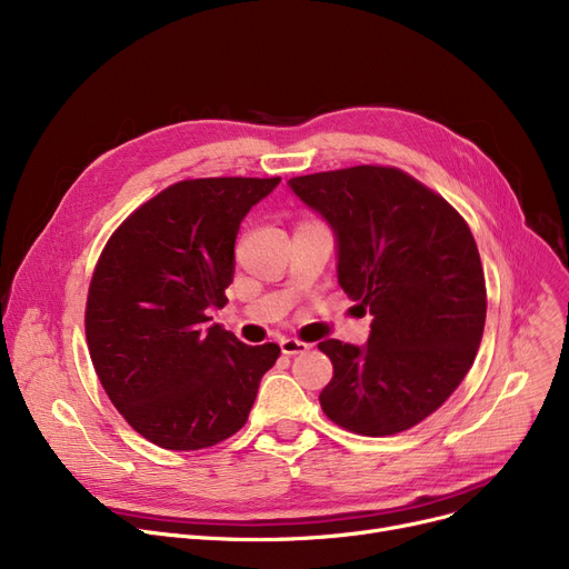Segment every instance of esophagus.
Segmentation results:
<instances>
[{
	"mask_svg": "<svg viewBox=\"0 0 569 569\" xmlns=\"http://www.w3.org/2000/svg\"><path fill=\"white\" fill-rule=\"evenodd\" d=\"M279 346H281L283 355H302V352H307L311 348V343L300 341V339H281Z\"/></svg>",
	"mask_w": 569,
	"mask_h": 569,
	"instance_id": "obj_1",
	"label": "esophagus"
}]
</instances>
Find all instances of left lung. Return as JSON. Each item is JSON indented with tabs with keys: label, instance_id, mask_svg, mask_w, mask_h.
Masks as SVG:
<instances>
[{
	"label": "left lung",
	"instance_id": "obj_1",
	"mask_svg": "<svg viewBox=\"0 0 569 569\" xmlns=\"http://www.w3.org/2000/svg\"><path fill=\"white\" fill-rule=\"evenodd\" d=\"M290 189L339 239V283L373 316L365 348L327 339L335 376L320 408L382 438L420 425L466 378L487 320L475 237L440 193L395 166L292 177Z\"/></svg>",
	"mask_w": 569,
	"mask_h": 569
}]
</instances>
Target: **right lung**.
I'll use <instances>...</instances> for the list:
<instances>
[{"label": "right lung", "instance_id": "1", "mask_svg": "<svg viewBox=\"0 0 569 569\" xmlns=\"http://www.w3.org/2000/svg\"><path fill=\"white\" fill-rule=\"evenodd\" d=\"M279 182L182 179L119 223L99 256L84 307L89 357L119 415L163 450L234 436L281 355L204 327L207 309L228 302L239 223Z\"/></svg>", "mask_w": 569, "mask_h": 569}]
</instances>
